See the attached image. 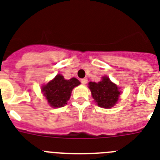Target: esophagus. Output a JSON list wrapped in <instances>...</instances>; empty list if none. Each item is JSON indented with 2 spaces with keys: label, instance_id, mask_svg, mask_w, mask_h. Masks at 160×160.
I'll return each mask as SVG.
<instances>
[{
  "label": "esophagus",
  "instance_id": "1",
  "mask_svg": "<svg viewBox=\"0 0 160 160\" xmlns=\"http://www.w3.org/2000/svg\"><path fill=\"white\" fill-rule=\"evenodd\" d=\"M80 82L82 83L83 84H86L87 82H88V79H87V78H84V79H81V80H80Z\"/></svg>",
  "mask_w": 160,
  "mask_h": 160
}]
</instances>
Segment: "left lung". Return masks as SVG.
<instances>
[{
	"instance_id": "8db88e82",
	"label": "left lung",
	"mask_w": 160,
	"mask_h": 160,
	"mask_svg": "<svg viewBox=\"0 0 160 160\" xmlns=\"http://www.w3.org/2000/svg\"><path fill=\"white\" fill-rule=\"evenodd\" d=\"M88 88L97 105L107 109L113 107L117 103L119 95L121 93L119 88L111 82L107 76L102 77V80L98 83L89 82Z\"/></svg>"
}]
</instances>
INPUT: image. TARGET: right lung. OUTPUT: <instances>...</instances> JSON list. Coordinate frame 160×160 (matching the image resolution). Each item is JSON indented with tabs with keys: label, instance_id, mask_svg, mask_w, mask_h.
Segmentation results:
<instances>
[{
	"label": "right lung",
	"instance_id": "1",
	"mask_svg": "<svg viewBox=\"0 0 160 160\" xmlns=\"http://www.w3.org/2000/svg\"><path fill=\"white\" fill-rule=\"evenodd\" d=\"M80 84L76 78L73 77L68 80L62 75L58 74L48 84L43 85L41 91L49 106L53 108H58L67 104L71 98L72 89Z\"/></svg>",
	"mask_w": 160,
	"mask_h": 160
}]
</instances>
